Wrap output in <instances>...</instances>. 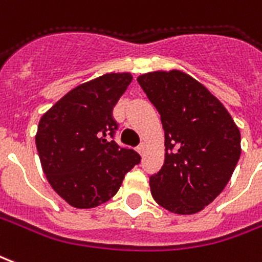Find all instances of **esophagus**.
<instances>
[{"instance_id":"34e87169","label":"esophagus","mask_w":262,"mask_h":262,"mask_svg":"<svg viewBox=\"0 0 262 262\" xmlns=\"http://www.w3.org/2000/svg\"><path fill=\"white\" fill-rule=\"evenodd\" d=\"M144 144H143V143H140V144H139V146H137V151H139V154H140V156H143V152H144Z\"/></svg>"}]
</instances>
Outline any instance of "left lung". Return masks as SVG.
Returning a JSON list of instances; mask_svg holds the SVG:
<instances>
[{
    "label": "left lung",
    "instance_id": "1",
    "mask_svg": "<svg viewBox=\"0 0 262 262\" xmlns=\"http://www.w3.org/2000/svg\"><path fill=\"white\" fill-rule=\"evenodd\" d=\"M161 115L165 161L151 175V194L165 210L195 214L225 189L240 158V132L220 100L183 72L137 77Z\"/></svg>",
    "mask_w": 262,
    "mask_h": 262
}]
</instances>
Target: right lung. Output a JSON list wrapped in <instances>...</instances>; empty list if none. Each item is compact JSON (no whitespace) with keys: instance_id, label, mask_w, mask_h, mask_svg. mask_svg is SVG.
Segmentation results:
<instances>
[{"instance_id":"obj_1","label":"right lung","mask_w":262,"mask_h":262,"mask_svg":"<svg viewBox=\"0 0 262 262\" xmlns=\"http://www.w3.org/2000/svg\"><path fill=\"white\" fill-rule=\"evenodd\" d=\"M110 73L77 86L40 119L36 146L52 189L76 208H93L116 194L141 157L115 141L114 106L130 84Z\"/></svg>"}]
</instances>
